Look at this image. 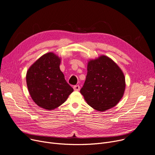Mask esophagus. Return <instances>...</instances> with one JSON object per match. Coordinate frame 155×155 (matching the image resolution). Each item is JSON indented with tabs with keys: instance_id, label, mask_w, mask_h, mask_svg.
<instances>
[{
	"instance_id": "esophagus-1",
	"label": "esophagus",
	"mask_w": 155,
	"mask_h": 155,
	"mask_svg": "<svg viewBox=\"0 0 155 155\" xmlns=\"http://www.w3.org/2000/svg\"><path fill=\"white\" fill-rule=\"evenodd\" d=\"M74 89L75 91H79L80 90V87L79 85H75L74 87Z\"/></svg>"
}]
</instances>
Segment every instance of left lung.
I'll return each mask as SVG.
<instances>
[{"instance_id":"left-lung-1","label":"left lung","mask_w":155,"mask_h":155,"mask_svg":"<svg viewBox=\"0 0 155 155\" xmlns=\"http://www.w3.org/2000/svg\"><path fill=\"white\" fill-rule=\"evenodd\" d=\"M125 90L124 74L114 61L101 55L88 61L86 80L80 93L91 107L99 111L114 107Z\"/></svg>"}]
</instances>
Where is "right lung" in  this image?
<instances>
[{
    "instance_id": "right-lung-1",
    "label": "right lung",
    "mask_w": 155,
    "mask_h": 155,
    "mask_svg": "<svg viewBox=\"0 0 155 155\" xmlns=\"http://www.w3.org/2000/svg\"><path fill=\"white\" fill-rule=\"evenodd\" d=\"M60 61L57 55L48 52L40 57L27 72L31 97L38 107L47 110L63 104L74 91L60 69Z\"/></svg>"
}]
</instances>
